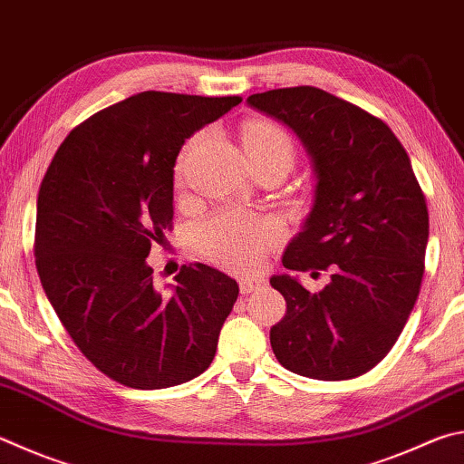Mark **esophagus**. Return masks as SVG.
I'll return each mask as SVG.
<instances>
[{"instance_id":"esophagus-1","label":"esophagus","mask_w":464,"mask_h":464,"mask_svg":"<svg viewBox=\"0 0 464 464\" xmlns=\"http://www.w3.org/2000/svg\"><path fill=\"white\" fill-rule=\"evenodd\" d=\"M264 284H266L264 277H254V276H243V277H239L241 294H249V292H254V290L264 288Z\"/></svg>"}]
</instances>
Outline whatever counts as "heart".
<instances>
[{"label":"heart","mask_w":464,"mask_h":464,"mask_svg":"<svg viewBox=\"0 0 464 464\" xmlns=\"http://www.w3.org/2000/svg\"><path fill=\"white\" fill-rule=\"evenodd\" d=\"M247 156H282L294 162V144L288 133L272 121H251L243 133ZM190 146L184 148L176 166L179 180L184 174ZM197 246L207 259L235 272H251L261 266L267 251L282 239V227L274 218L257 217L237 208L217 210L197 227Z\"/></svg>","instance_id":"heart-1"}]
</instances>
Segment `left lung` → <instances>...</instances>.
<instances>
[{
	"label": "left lung",
	"mask_w": 464,
	"mask_h": 464,
	"mask_svg": "<svg viewBox=\"0 0 464 464\" xmlns=\"http://www.w3.org/2000/svg\"><path fill=\"white\" fill-rule=\"evenodd\" d=\"M247 105L288 125L316 176L314 205L284 267L331 269L310 294L272 276L285 316L274 355L292 373L341 382L367 373L398 341L424 276L428 208L400 140L379 117L316 87L256 92Z\"/></svg>",
	"instance_id": "obj_1"
}]
</instances>
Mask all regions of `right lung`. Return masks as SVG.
I'll list each match as a JSON object with an SVG mask.
<instances>
[{
  "mask_svg": "<svg viewBox=\"0 0 464 464\" xmlns=\"http://www.w3.org/2000/svg\"><path fill=\"white\" fill-rule=\"evenodd\" d=\"M239 103L235 95L138 92L77 125L40 184L42 288L82 355L117 383L162 390L213 363L237 282L190 264L164 294L146 257L172 229L184 141Z\"/></svg>",
  "mask_w": 464,
  "mask_h": 464,
  "instance_id": "obj_1",
  "label": "right lung"
}]
</instances>
